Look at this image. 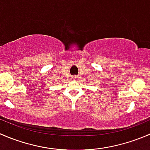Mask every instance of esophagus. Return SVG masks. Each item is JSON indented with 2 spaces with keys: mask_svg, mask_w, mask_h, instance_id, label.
Returning a JSON list of instances; mask_svg holds the SVG:
<instances>
[{
  "mask_svg": "<svg viewBox=\"0 0 150 150\" xmlns=\"http://www.w3.org/2000/svg\"><path fill=\"white\" fill-rule=\"evenodd\" d=\"M71 79L73 80H74V81H75V80H77V77L76 76H72Z\"/></svg>",
  "mask_w": 150,
  "mask_h": 150,
  "instance_id": "obj_1",
  "label": "esophagus"
}]
</instances>
